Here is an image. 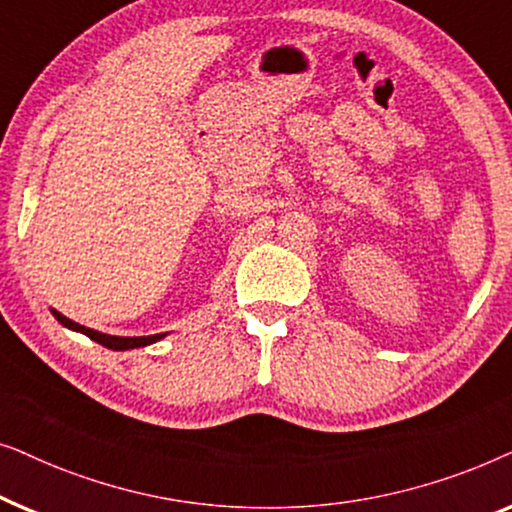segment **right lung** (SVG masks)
I'll return each mask as SVG.
<instances>
[{
	"instance_id": "1",
	"label": "right lung",
	"mask_w": 512,
	"mask_h": 512,
	"mask_svg": "<svg viewBox=\"0 0 512 512\" xmlns=\"http://www.w3.org/2000/svg\"><path fill=\"white\" fill-rule=\"evenodd\" d=\"M51 314L55 319L60 321L62 326L69 328V331H76V333H83L88 335L90 340H95L97 345L107 347V349H114V352H125V349H137V347H146V345H153V342L163 340L167 333H156V335H139V338H121V335H107V333H100V331H93V328H86L81 324H76V321L67 319L65 314H60L58 310H51Z\"/></svg>"
}]
</instances>
